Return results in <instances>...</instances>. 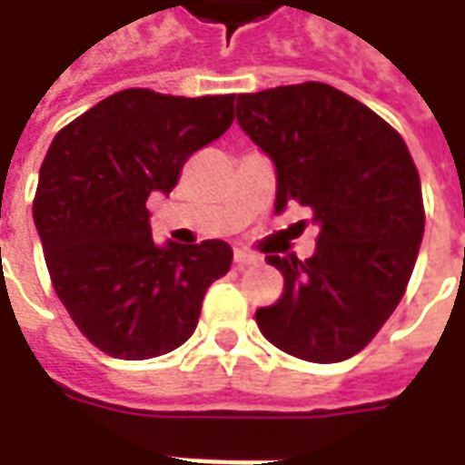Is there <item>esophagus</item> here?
<instances>
[{
    "mask_svg": "<svg viewBox=\"0 0 465 465\" xmlns=\"http://www.w3.org/2000/svg\"><path fill=\"white\" fill-rule=\"evenodd\" d=\"M232 259H235V266H238V269H245V266L256 263V261H259V256H256V253H251V251H245V248H235Z\"/></svg>",
    "mask_w": 465,
    "mask_h": 465,
    "instance_id": "34e87169",
    "label": "esophagus"
}]
</instances>
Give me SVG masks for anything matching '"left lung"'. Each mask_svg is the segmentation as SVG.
<instances>
[{
  "label": "left lung",
  "mask_w": 465,
  "mask_h": 465,
  "mask_svg": "<svg viewBox=\"0 0 465 465\" xmlns=\"http://www.w3.org/2000/svg\"><path fill=\"white\" fill-rule=\"evenodd\" d=\"M235 100L241 129L277 170V214L297 202L318 227L311 259L266 251L284 292L256 323L292 357L349 360L396 311L414 272L424 235L417 165L383 118L323 82Z\"/></svg>",
  "instance_id": "left-lung-1"
}]
</instances>
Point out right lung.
Wrapping results in <instances>:
<instances>
[{
	"label": "right lung",
	"mask_w": 465,
	"mask_h": 465,
	"mask_svg": "<svg viewBox=\"0 0 465 465\" xmlns=\"http://www.w3.org/2000/svg\"><path fill=\"white\" fill-rule=\"evenodd\" d=\"M235 95L121 90L54 136L33 223L54 290L77 329L118 360H150L191 339L232 248L153 241L147 199L168 196L186 160L232 124Z\"/></svg>",
	"instance_id": "add662e5"
}]
</instances>
